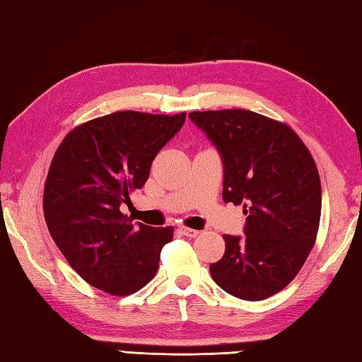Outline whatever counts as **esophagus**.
Wrapping results in <instances>:
<instances>
[{"label":"esophagus","instance_id":"34e87169","mask_svg":"<svg viewBox=\"0 0 362 362\" xmlns=\"http://www.w3.org/2000/svg\"><path fill=\"white\" fill-rule=\"evenodd\" d=\"M180 231H181V235L189 236V238H195V236H199V233H200L199 230H194V228H189V227H180Z\"/></svg>","mask_w":362,"mask_h":362}]
</instances>
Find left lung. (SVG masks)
Here are the masks:
<instances>
[{"label": "left lung", "mask_w": 362, "mask_h": 362, "mask_svg": "<svg viewBox=\"0 0 362 362\" xmlns=\"http://www.w3.org/2000/svg\"><path fill=\"white\" fill-rule=\"evenodd\" d=\"M223 163L225 203L243 204L244 236L223 235L225 254L209 264L214 282L262 301L296 277L317 240L322 184L296 132L250 110L192 112Z\"/></svg>", "instance_id": "obj_1"}]
</instances>
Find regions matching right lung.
Listing matches in <instances>:
<instances>
[{
	"label": "right lung",
	"instance_id": "1",
	"mask_svg": "<svg viewBox=\"0 0 362 362\" xmlns=\"http://www.w3.org/2000/svg\"><path fill=\"white\" fill-rule=\"evenodd\" d=\"M186 113L117 112L75 127L61 141L44 189V216L67 263L115 296L139 291L159 268L173 227H149L119 211L141 189L151 163Z\"/></svg>",
	"mask_w": 362,
	"mask_h": 362
}]
</instances>
